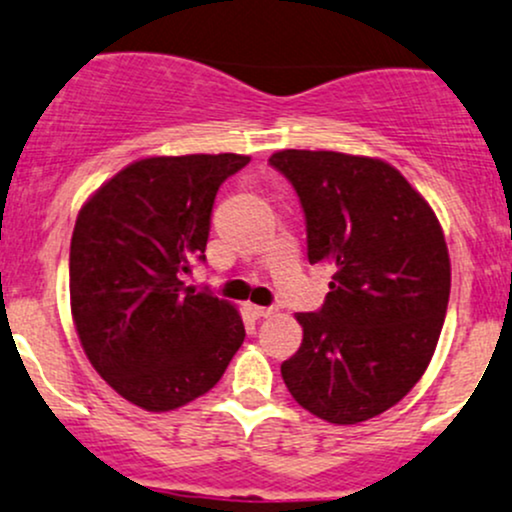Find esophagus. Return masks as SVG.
Listing matches in <instances>:
<instances>
[{
  "mask_svg": "<svg viewBox=\"0 0 512 512\" xmlns=\"http://www.w3.org/2000/svg\"><path fill=\"white\" fill-rule=\"evenodd\" d=\"M250 313L255 318H272L274 316V308H267V306H250Z\"/></svg>",
  "mask_w": 512,
  "mask_h": 512,
  "instance_id": "obj_1",
  "label": "esophagus"
}]
</instances>
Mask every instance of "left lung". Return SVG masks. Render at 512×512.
<instances>
[{
	"label": "left lung",
	"instance_id": "1",
	"mask_svg": "<svg viewBox=\"0 0 512 512\" xmlns=\"http://www.w3.org/2000/svg\"><path fill=\"white\" fill-rule=\"evenodd\" d=\"M269 165L306 213L308 262L335 267L323 308L296 313L303 342L282 364L308 413L357 425L420 381L445 323L449 252L428 201L389 162L333 150H279Z\"/></svg>",
	"mask_w": 512,
	"mask_h": 512
}]
</instances>
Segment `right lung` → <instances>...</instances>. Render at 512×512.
Returning a JSON list of instances; mask_svg holds the SVG:
<instances>
[{
    "label": "right lung",
    "mask_w": 512,
    "mask_h": 512,
    "mask_svg": "<svg viewBox=\"0 0 512 512\" xmlns=\"http://www.w3.org/2000/svg\"><path fill=\"white\" fill-rule=\"evenodd\" d=\"M247 162L235 153L143 157L77 213L72 320L101 379L143 411L204 396L243 345L238 308L182 279L206 260L218 187Z\"/></svg>",
    "instance_id": "obj_1"
}]
</instances>
